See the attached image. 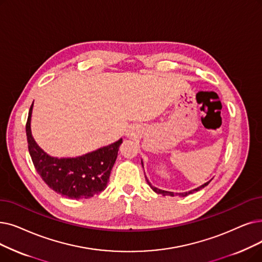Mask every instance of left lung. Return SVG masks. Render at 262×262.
<instances>
[{
    "mask_svg": "<svg viewBox=\"0 0 262 262\" xmlns=\"http://www.w3.org/2000/svg\"><path fill=\"white\" fill-rule=\"evenodd\" d=\"M141 165H142V167H143V163H142V161H141ZM145 174V173H144ZM145 180H146V183L149 184V186L155 191V192H157V194H161V195H163V196H174V195H177V196H180V197H185V196H187V195H189V194H192V192H195V191H198V190H200V189H202L203 187H206L210 182H211V180L209 181V182H206V183L204 184H202L201 186H199V187H197V188H194V189H191V190H188V191H185V192H173V191H168V190H163V189H159V188H157V187H155V186H153L150 182H149V180L146 179V177H145Z\"/></svg>",
    "mask_w": 262,
    "mask_h": 262,
    "instance_id": "left-lung-1",
    "label": "left lung"
}]
</instances>
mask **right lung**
I'll list each match as a JSON object with an SVG mask.
<instances>
[{
    "label": "right lung",
    "mask_w": 262,
    "mask_h": 262,
    "mask_svg": "<svg viewBox=\"0 0 262 262\" xmlns=\"http://www.w3.org/2000/svg\"><path fill=\"white\" fill-rule=\"evenodd\" d=\"M32 111L33 104L26 126L29 152L34 167L45 183L58 194L71 199H88L104 190L123 142L122 138L80 156L53 157L45 152L33 138Z\"/></svg>",
    "instance_id": "obj_1"
}]
</instances>
